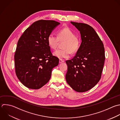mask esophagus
<instances>
[{"label": "esophagus", "instance_id": "obj_1", "mask_svg": "<svg viewBox=\"0 0 120 120\" xmlns=\"http://www.w3.org/2000/svg\"><path fill=\"white\" fill-rule=\"evenodd\" d=\"M64 62V60H62V59H60V60H59V63H61Z\"/></svg>", "mask_w": 120, "mask_h": 120}]
</instances>
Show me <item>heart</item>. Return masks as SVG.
Instances as JSON below:
<instances>
[{
	"instance_id": "heart-1",
	"label": "heart",
	"mask_w": 120,
	"mask_h": 120,
	"mask_svg": "<svg viewBox=\"0 0 120 120\" xmlns=\"http://www.w3.org/2000/svg\"><path fill=\"white\" fill-rule=\"evenodd\" d=\"M47 43L52 49H55L60 42L65 41L63 47L64 49H58L53 52L55 57L60 59H67L70 57L71 52L75 53L80 47V40L76 37L75 33L68 27L60 30L58 36L53 33L49 35L47 38Z\"/></svg>"
}]
</instances>
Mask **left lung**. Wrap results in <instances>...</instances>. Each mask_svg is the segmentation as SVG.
I'll return each instance as SVG.
<instances>
[{"mask_svg":"<svg viewBox=\"0 0 120 120\" xmlns=\"http://www.w3.org/2000/svg\"><path fill=\"white\" fill-rule=\"evenodd\" d=\"M80 31L82 43L74 57L66 61V80L75 91L83 92L95 86L101 78L105 60L104 45L90 25L71 22Z\"/></svg>","mask_w":120,"mask_h":120,"instance_id":"left-lung-1","label":"left lung"}]
</instances>
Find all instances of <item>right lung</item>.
<instances>
[{
	"label": "right lung",
	"instance_id": "obj_1",
	"mask_svg": "<svg viewBox=\"0 0 120 120\" xmlns=\"http://www.w3.org/2000/svg\"><path fill=\"white\" fill-rule=\"evenodd\" d=\"M60 23L41 20L27 28L19 38L15 54L16 75L26 87L38 89L50 80L59 59L53 56L47 38Z\"/></svg>",
	"mask_w": 120,
	"mask_h": 120
}]
</instances>
